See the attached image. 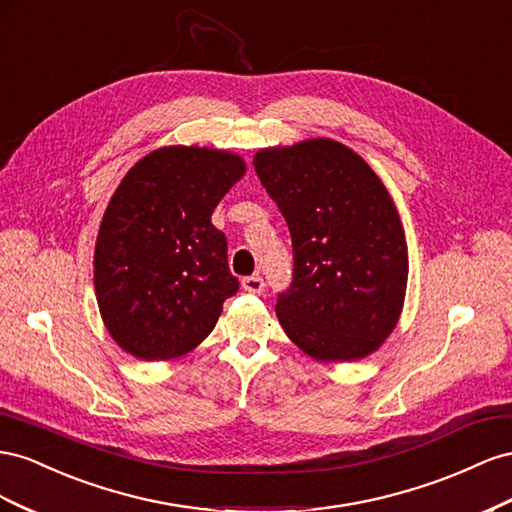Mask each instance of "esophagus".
Wrapping results in <instances>:
<instances>
[{
  "label": "esophagus",
  "instance_id": "esophagus-1",
  "mask_svg": "<svg viewBox=\"0 0 512 512\" xmlns=\"http://www.w3.org/2000/svg\"><path fill=\"white\" fill-rule=\"evenodd\" d=\"M264 287H266V283H264V279H261L259 274L244 276V279H242V289L248 291V294H261V291H264Z\"/></svg>",
  "mask_w": 512,
  "mask_h": 512
}]
</instances>
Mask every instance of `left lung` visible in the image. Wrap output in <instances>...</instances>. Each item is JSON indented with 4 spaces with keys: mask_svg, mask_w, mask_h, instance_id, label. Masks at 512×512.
I'll return each mask as SVG.
<instances>
[{
    "mask_svg": "<svg viewBox=\"0 0 512 512\" xmlns=\"http://www.w3.org/2000/svg\"><path fill=\"white\" fill-rule=\"evenodd\" d=\"M253 165L294 246V281L276 302L285 334L317 362L367 358L397 326L410 272L384 182L321 137L259 150Z\"/></svg>",
    "mask_w": 512,
    "mask_h": 512,
    "instance_id": "1",
    "label": "left lung"
}]
</instances>
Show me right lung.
Instances as JSON below:
<instances>
[{"label":"right lung","mask_w":512,"mask_h":512,"mask_svg":"<svg viewBox=\"0 0 512 512\" xmlns=\"http://www.w3.org/2000/svg\"><path fill=\"white\" fill-rule=\"evenodd\" d=\"M246 173L244 158L169 145L130 167L109 201L94 248V289L111 339L139 360L195 349L240 283L212 212Z\"/></svg>","instance_id":"1"}]
</instances>
